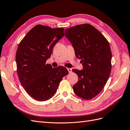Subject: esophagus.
Wrapping results in <instances>:
<instances>
[{"label":"esophagus","instance_id":"esophagus-1","mask_svg":"<svg viewBox=\"0 0 130 130\" xmlns=\"http://www.w3.org/2000/svg\"><path fill=\"white\" fill-rule=\"evenodd\" d=\"M67 70H68V72L69 73H71L72 72V69L71 68H67Z\"/></svg>","mask_w":130,"mask_h":130}]
</instances>
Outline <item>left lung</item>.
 Listing matches in <instances>:
<instances>
[{
  "instance_id": "8db88e82",
  "label": "left lung",
  "mask_w": 130,
  "mask_h": 130,
  "mask_svg": "<svg viewBox=\"0 0 130 130\" xmlns=\"http://www.w3.org/2000/svg\"><path fill=\"white\" fill-rule=\"evenodd\" d=\"M65 36L83 65L81 70H72L78 77L73 86L74 92L82 99H91L103 90L111 73L112 53L109 43L99 30L89 24L67 29Z\"/></svg>"
}]
</instances>
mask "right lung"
<instances>
[{
	"label": "right lung",
	"instance_id": "1",
	"mask_svg": "<svg viewBox=\"0 0 130 130\" xmlns=\"http://www.w3.org/2000/svg\"><path fill=\"white\" fill-rule=\"evenodd\" d=\"M64 35L63 27L53 29L38 24L19 44L15 54L19 80L25 91L38 101L52 98L62 78L68 74L64 67L53 68L46 64L54 46Z\"/></svg>",
	"mask_w": 130,
	"mask_h": 130
}]
</instances>
